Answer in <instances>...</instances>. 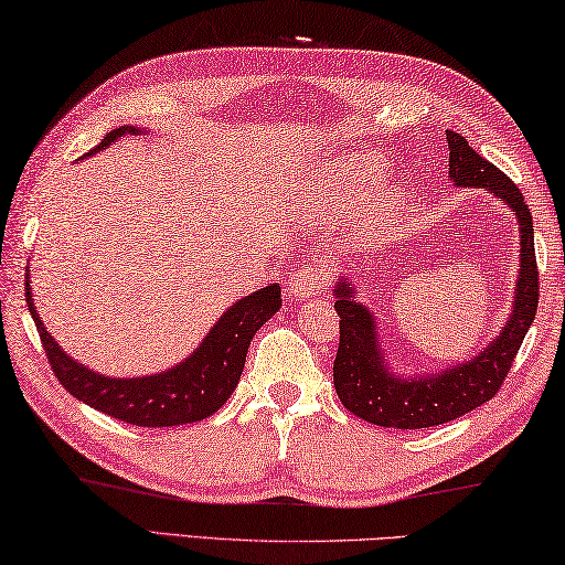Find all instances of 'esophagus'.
I'll use <instances>...</instances> for the list:
<instances>
[{"instance_id":"obj_1","label":"esophagus","mask_w":565,"mask_h":565,"mask_svg":"<svg viewBox=\"0 0 565 565\" xmlns=\"http://www.w3.org/2000/svg\"><path fill=\"white\" fill-rule=\"evenodd\" d=\"M322 288H326V275H322L320 267L312 265H298L288 280V290L292 292L295 300L312 298V295H318Z\"/></svg>"}]
</instances>
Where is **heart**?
Segmentation results:
<instances>
[{
	"label": "heart",
	"mask_w": 565,
	"mask_h": 565,
	"mask_svg": "<svg viewBox=\"0 0 565 565\" xmlns=\"http://www.w3.org/2000/svg\"><path fill=\"white\" fill-rule=\"evenodd\" d=\"M367 174H373V170H370ZM348 192H353V188H348V182H343L338 178V174H330V172H326V174H316V178H310L308 180V188H305V195H308L310 200H332V198H338V195H348ZM383 205V200L381 202H373V205H370V220H377V215H381V207Z\"/></svg>",
	"instance_id": "b5f03b06"
}]
</instances>
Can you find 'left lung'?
<instances>
[{"mask_svg": "<svg viewBox=\"0 0 565 565\" xmlns=\"http://www.w3.org/2000/svg\"><path fill=\"white\" fill-rule=\"evenodd\" d=\"M450 162L448 174L463 188H486L501 198L521 222V277L515 282L513 316L483 353L463 365L446 367L438 375L405 377L393 375L383 365L377 348L375 320L370 310L355 302L345 280L338 285L335 310L340 316V345L332 363V381L345 408L367 423L383 428L418 430L456 420L476 411L501 391L508 370L518 355L525 332L539 310V265L533 247V217L521 190L511 178L480 157L466 137L446 132Z\"/></svg>", "mask_w": 565, "mask_h": 565, "instance_id": "obj_1", "label": "left lung"}]
</instances>
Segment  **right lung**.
I'll return each instance as SVG.
<instances>
[{"label": "right lung", "mask_w": 565, "mask_h": 565, "mask_svg": "<svg viewBox=\"0 0 565 565\" xmlns=\"http://www.w3.org/2000/svg\"><path fill=\"white\" fill-rule=\"evenodd\" d=\"M127 132H137V129H113L92 152L105 150L109 142ZM30 290V277H26V308H30L36 332L42 338L52 373L64 385V391H70L77 401L109 415V418L140 425V428H170V425L195 423L220 411L233 395L239 375H243L249 340L282 305L280 285H267V288L235 302L217 320V326L207 332V338L202 340L195 353L168 373L145 377H105L74 363L54 343V338L44 330L40 316H36Z\"/></svg>", "instance_id": "right-lung-1"}]
</instances>
